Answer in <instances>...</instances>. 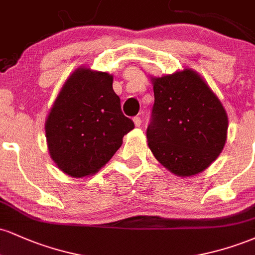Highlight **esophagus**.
<instances>
[{
    "label": "esophagus",
    "mask_w": 255,
    "mask_h": 255,
    "mask_svg": "<svg viewBox=\"0 0 255 255\" xmlns=\"http://www.w3.org/2000/svg\"><path fill=\"white\" fill-rule=\"evenodd\" d=\"M133 122L134 125H135V127H140V125H141V119H140L139 116H135V118L133 119Z\"/></svg>",
    "instance_id": "obj_1"
}]
</instances>
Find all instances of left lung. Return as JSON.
<instances>
[{"instance_id": "8db88e82", "label": "left lung", "mask_w": 255, "mask_h": 255, "mask_svg": "<svg viewBox=\"0 0 255 255\" xmlns=\"http://www.w3.org/2000/svg\"><path fill=\"white\" fill-rule=\"evenodd\" d=\"M150 79L154 104L146 133L148 147L176 176L200 174L227 142L229 121L223 104L191 68Z\"/></svg>"}]
</instances>
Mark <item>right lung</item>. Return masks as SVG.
Masks as SVG:
<instances>
[{
  "label": "right lung",
  "instance_id": "right-lung-1",
  "mask_svg": "<svg viewBox=\"0 0 255 255\" xmlns=\"http://www.w3.org/2000/svg\"><path fill=\"white\" fill-rule=\"evenodd\" d=\"M113 75L79 67L61 87L45 120L51 159L71 177L101 170L134 128L121 111Z\"/></svg>",
  "mask_w": 255,
  "mask_h": 255
}]
</instances>
